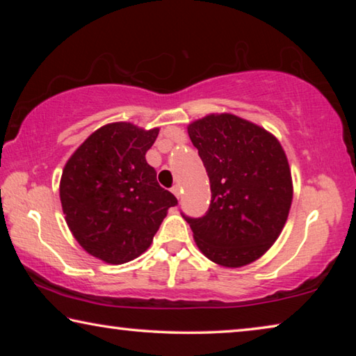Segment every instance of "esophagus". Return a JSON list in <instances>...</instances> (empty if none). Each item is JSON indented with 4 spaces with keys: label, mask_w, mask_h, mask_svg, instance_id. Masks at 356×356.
I'll use <instances>...</instances> for the list:
<instances>
[{
    "label": "esophagus",
    "mask_w": 356,
    "mask_h": 356,
    "mask_svg": "<svg viewBox=\"0 0 356 356\" xmlns=\"http://www.w3.org/2000/svg\"><path fill=\"white\" fill-rule=\"evenodd\" d=\"M172 195L174 196H176L177 197V200H179V197H180V195H182V186H180V185H174L172 186Z\"/></svg>",
    "instance_id": "obj_1"
}]
</instances>
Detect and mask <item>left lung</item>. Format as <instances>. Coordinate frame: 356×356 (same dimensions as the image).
<instances>
[{
  "label": "left lung",
  "instance_id": "8db88e82",
  "mask_svg": "<svg viewBox=\"0 0 356 356\" xmlns=\"http://www.w3.org/2000/svg\"><path fill=\"white\" fill-rule=\"evenodd\" d=\"M210 180L212 201L188 222L210 261L238 268L270 250L284 227L293 186L278 138L231 113H213L188 125Z\"/></svg>",
  "mask_w": 356,
  "mask_h": 356
}]
</instances>
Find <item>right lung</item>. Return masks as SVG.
<instances>
[{"mask_svg": "<svg viewBox=\"0 0 356 356\" xmlns=\"http://www.w3.org/2000/svg\"><path fill=\"white\" fill-rule=\"evenodd\" d=\"M160 129L106 124L65 163L59 184L65 222L81 248L106 264L141 256L177 204L146 161Z\"/></svg>", "mask_w": 356, "mask_h": 356, "instance_id": "obj_1", "label": "right lung"}]
</instances>
